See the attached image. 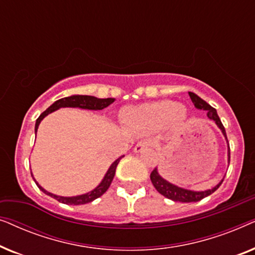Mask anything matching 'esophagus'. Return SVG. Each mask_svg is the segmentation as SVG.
<instances>
[{
	"instance_id": "esophagus-1",
	"label": "esophagus",
	"mask_w": 255,
	"mask_h": 255,
	"mask_svg": "<svg viewBox=\"0 0 255 255\" xmlns=\"http://www.w3.org/2000/svg\"><path fill=\"white\" fill-rule=\"evenodd\" d=\"M149 145H151V142L147 141V140H144V141H139L138 144L134 146V148H133V152H134V153H139V152H141L142 149L147 148Z\"/></svg>"
}]
</instances>
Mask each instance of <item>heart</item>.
<instances>
[{"mask_svg": "<svg viewBox=\"0 0 255 255\" xmlns=\"http://www.w3.org/2000/svg\"><path fill=\"white\" fill-rule=\"evenodd\" d=\"M186 115L187 110L183 106L170 100H161L128 108L125 110L123 120L135 133L147 134L160 130L169 121H183Z\"/></svg>", "mask_w": 255, "mask_h": 255, "instance_id": "b5f03b06", "label": "heart"}]
</instances>
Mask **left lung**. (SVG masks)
Wrapping results in <instances>:
<instances>
[{"label":"left lung","instance_id":"left-lung-1","mask_svg":"<svg viewBox=\"0 0 255 255\" xmlns=\"http://www.w3.org/2000/svg\"><path fill=\"white\" fill-rule=\"evenodd\" d=\"M189 96L191 99V102L194 103L195 108H197V109H200V110H207L208 118L209 120L215 122L216 125L219 128V130L222 131L223 135L225 137L226 142H228L225 128H224V127H223L222 122H221V120H219L217 111H216L215 108H212L210 104H208L204 100H202L200 96H197L196 94L189 92ZM229 163H230V146L228 142V165ZM223 180H224V177H223L222 181L217 184V186L211 188V189L203 190V191H195V190H190V189H184V188H181L179 186H175V184L168 182V181L165 180L161 175H160L158 172V168H154L153 169V172L151 173V181H152L153 186H154L155 189L158 190L160 194L174 202H183V203H189V202H198V201L203 200L204 197L209 196V195L215 193V191L218 189L219 186H221L223 182Z\"/></svg>","mask_w":255,"mask_h":255}]
</instances>
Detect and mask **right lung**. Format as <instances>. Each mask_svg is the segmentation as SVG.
<instances>
[{
	"label": "right lung",
	"mask_w": 255,
	"mask_h": 255,
	"mask_svg": "<svg viewBox=\"0 0 255 255\" xmlns=\"http://www.w3.org/2000/svg\"><path fill=\"white\" fill-rule=\"evenodd\" d=\"M114 101H115V99H111V97H109V99H97V97H95V96H88V95H72L68 97H64V99L55 101L52 106L48 107L47 109L37 118L36 127H34V132L37 133L38 127H39L40 122L43 121L48 114L53 113V111L60 109V108H81V109H87V110H102V109H104V108L109 107L111 103H114ZM123 156L124 155L120 156V158L116 159L113 163H111V166L109 167V169L107 170L106 175H104V177L100 182L99 186H97L96 188H94L93 190H90L89 193L78 195V196H71V197L58 196V195H54V194L50 193V191L45 190L44 188L41 187L36 180H34V177H33V180L38 186V188H39L43 193L48 195V196L55 198V200L61 202V203H65L68 205L86 204V203H89V202H93L94 200H96V198L101 197L108 190V188L110 187L111 182H113L115 173H116L117 165L120 163L121 159L123 158ZM31 175H32V173H31Z\"/></svg>",
	"instance_id": "right-lung-1"
}]
</instances>
